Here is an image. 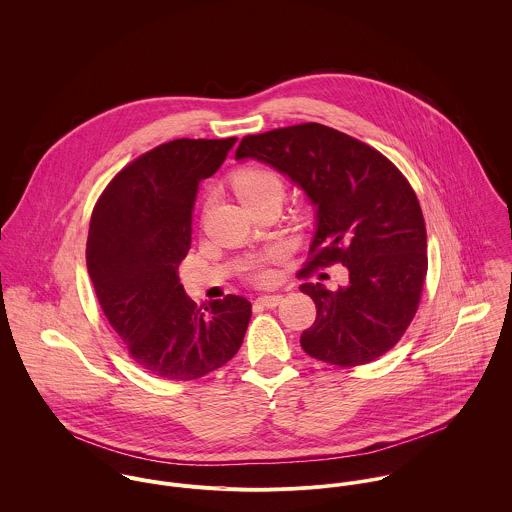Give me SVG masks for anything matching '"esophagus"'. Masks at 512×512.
I'll use <instances>...</instances> for the list:
<instances>
[{"instance_id": "34e87169", "label": "esophagus", "mask_w": 512, "mask_h": 512, "mask_svg": "<svg viewBox=\"0 0 512 512\" xmlns=\"http://www.w3.org/2000/svg\"><path fill=\"white\" fill-rule=\"evenodd\" d=\"M280 301H282V295H280V293H274V295H260V297L256 299V303H258V305H264V307H276Z\"/></svg>"}]
</instances>
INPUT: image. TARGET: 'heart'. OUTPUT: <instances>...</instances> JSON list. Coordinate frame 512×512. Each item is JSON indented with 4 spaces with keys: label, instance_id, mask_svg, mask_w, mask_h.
Listing matches in <instances>:
<instances>
[{
    "label": "heart",
    "instance_id": "heart-1",
    "mask_svg": "<svg viewBox=\"0 0 512 512\" xmlns=\"http://www.w3.org/2000/svg\"><path fill=\"white\" fill-rule=\"evenodd\" d=\"M282 189V179L270 169H244L234 177V191L242 205H248L268 193H282ZM254 278L258 282H266L270 278L268 268L262 264L256 266Z\"/></svg>",
    "mask_w": 512,
    "mask_h": 512
}]
</instances>
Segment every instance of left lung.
<instances>
[{
	"label": "left lung",
	"instance_id": "8db88e82",
	"mask_svg": "<svg viewBox=\"0 0 512 512\" xmlns=\"http://www.w3.org/2000/svg\"><path fill=\"white\" fill-rule=\"evenodd\" d=\"M286 175L315 209L309 266L341 262L349 284L331 292L305 282L317 317L303 351L323 363L366 365L390 351L416 315L428 272L418 197L382 153L309 122L246 136L234 155Z\"/></svg>",
	"mask_w": 512,
	"mask_h": 512
}]
</instances>
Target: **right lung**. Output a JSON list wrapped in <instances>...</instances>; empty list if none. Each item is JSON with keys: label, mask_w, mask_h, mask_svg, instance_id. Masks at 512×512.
Instances as JSON below:
<instances>
[{"label": "right lung", "mask_w": 512, "mask_h": 512, "mask_svg": "<svg viewBox=\"0 0 512 512\" xmlns=\"http://www.w3.org/2000/svg\"><path fill=\"white\" fill-rule=\"evenodd\" d=\"M236 138L173 140L124 167L98 199L86 266L96 297L132 359L165 380H195L240 349L252 305L226 295L197 307L179 282L199 183Z\"/></svg>", "instance_id": "obj_1"}]
</instances>
